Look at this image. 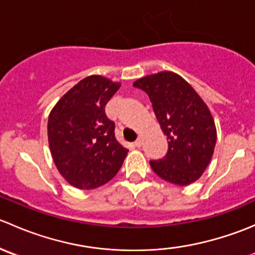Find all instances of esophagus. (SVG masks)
I'll return each mask as SVG.
<instances>
[{
    "label": "esophagus",
    "mask_w": 255,
    "mask_h": 255,
    "mask_svg": "<svg viewBox=\"0 0 255 255\" xmlns=\"http://www.w3.org/2000/svg\"><path fill=\"white\" fill-rule=\"evenodd\" d=\"M142 144H143V140L140 139V138H139V139H137V140H135V142H134L135 148H140V146H142Z\"/></svg>",
    "instance_id": "1"
}]
</instances>
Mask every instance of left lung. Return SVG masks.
<instances>
[{"label":"left lung","instance_id":"1","mask_svg":"<svg viewBox=\"0 0 255 255\" xmlns=\"http://www.w3.org/2000/svg\"><path fill=\"white\" fill-rule=\"evenodd\" d=\"M133 86L148 94L168 139L166 155L150 160L154 173L180 186L199 180L210 164L217 139L215 121L204 100L173 71L144 76Z\"/></svg>","mask_w":255,"mask_h":255}]
</instances>
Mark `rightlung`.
Listing matches in <instances>:
<instances>
[{
  "label": "right lung",
  "mask_w": 255,
  "mask_h": 255,
  "mask_svg": "<svg viewBox=\"0 0 255 255\" xmlns=\"http://www.w3.org/2000/svg\"><path fill=\"white\" fill-rule=\"evenodd\" d=\"M121 87L101 75L82 79L50 111L48 140L59 173L80 190L109 182L122 166L128 149L115 137L105 106Z\"/></svg>",
  "instance_id": "right-lung-1"
}]
</instances>
